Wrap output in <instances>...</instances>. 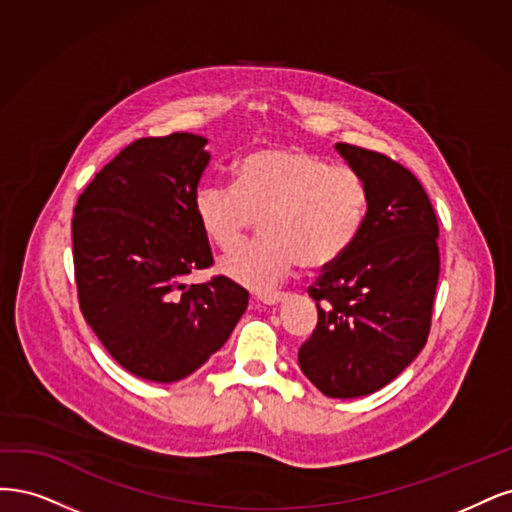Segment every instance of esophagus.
<instances>
[{
    "label": "esophagus",
    "instance_id": "34e87169",
    "mask_svg": "<svg viewBox=\"0 0 512 512\" xmlns=\"http://www.w3.org/2000/svg\"><path fill=\"white\" fill-rule=\"evenodd\" d=\"M285 298H287L285 293H259L257 302L263 304V306H276V304L283 302Z\"/></svg>",
    "mask_w": 512,
    "mask_h": 512
}]
</instances>
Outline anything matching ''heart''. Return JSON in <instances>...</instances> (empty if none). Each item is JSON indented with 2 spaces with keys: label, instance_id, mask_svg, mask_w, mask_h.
Masks as SVG:
<instances>
[{
  "label": "heart",
  "instance_id": "b5f03b06",
  "mask_svg": "<svg viewBox=\"0 0 512 512\" xmlns=\"http://www.w3.org/2000/svg\"><path fill=\"white\" fill-rule=\"evenodd\" d=\"M366 178L302 148H261L242 157L234 185H204L193 212L202 234L229 253L253 232L263 238L223 259L221 270L236 283L266 291L302 263L321 270L355 244L368 214Z\"/></svg>",
  "mask_w": 512,
  "mask_h": 512
}]
</instances>
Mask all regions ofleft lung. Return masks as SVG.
I'll list each match as a JSON object with an SVG mask.
<instances>
[{"mask_svg":"<svg viewBox=\"0 0 512 512\" xmlns=\"http://www.w3.org/2000/svg\"><path fill=\"white\" fill-rule=\"evenodd\" d=\"M366 178L370 202L355 244L308 287L319 321L300 346L308 381L327 398H361L404 372L427 342L440 274L438 219L410 170L338 142Z\"/></svg>","mask_w":512,"mask_h":512,"instance_id":"obj_1","label":"left lung"}]
</instances>
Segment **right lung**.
<instances>
[{"mask_svg":"<svg viewBox=\"0 0 512 512\" xmlns=\"http://www.w3.org/2000/svg\"><path fill=\"white\" fill-rule=\"evenodd\" d=\"M206 138H140L95 174L72 219L80 310L119 364L153 383L204 366L234 332L249 291L227 276L187 285L212 266L193 197Z\"/></svg>","mask_w":512,"mask_h":512,"instance_id":"1","label":"right lung"}]
</instances>
